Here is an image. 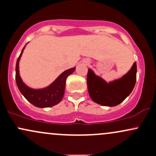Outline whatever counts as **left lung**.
I'll list each match as a JSON object with an SVG mask.
<instances>
[{
    "instance_id": "obj_1",
    "label": "left lung",
    "mask_w": 156,
    "mask_h": 156,
    "mask_svg": "<svg viewBox=\"0 0 156 156\" xmlns=\"http://www.w3.org/2000/svg\"><path fill=\"white\" fill-rule=\"evenodd\" d=\"M136 63L119 79L107 83L96 76L91 69L87 73V87L90 98L94 103L106 106H116L131 93L136 80Z\"/></svg>"
}]
</instances>
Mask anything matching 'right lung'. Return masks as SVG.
<instances>
[{
	"instance_id": "obj_1",
	"label": "right lung",
	"mask_w": 156,
	"mask_h": 156,
	"mask_svg": "<svg viewBox=\"0 0 156 156\" xmlns=\"http://www.w3.org/2000/svg\"><path fill=\"white\" fill-rule=\"evenodd\" d=\"M25 47L23 48L16 63L15 78L20 92L25 97L27 101L38 108H48L58 104L63 98L64 90H65L66 79L68 76L74 72L76 67L64 71L51 85L45 88L39 89L30 88L21 79L19 73V62Z\"/></svg>"
}]
</instances>
